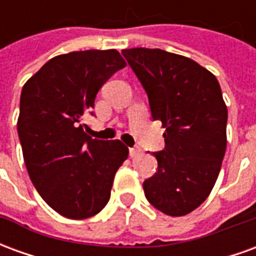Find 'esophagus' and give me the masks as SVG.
<instances>
[{
  "label": "esophagus",
  "instance_id": "obj_1",
  "mask_svg": "<svg viewBox=\"0 0 256 256\" xmlns=\"http://www.w3.org/2000/svg\"><path fill=\"white\" fill-rule=\"evenodd\" d=\"M128 154H130V158H136V156L141 155V150L140 148H130Z\"/></svg>",
  "mask_w": 256,
  "mask_h": 256
}]
</instances>
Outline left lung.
I'll return each mask as SVG.
<instances>
[{"label":"left lung","instance_id":"8db88e82","mask_svg":"<svg viewBox=\"0 0 256 256\" xmlns=\"http://www.w3.org/2000/svg\"><path fill=\"white\" fill-rule=\"evenodd\" d=\"M122 54L148 94L154 120L166 128L164 150L154 152L158 172L145 180L155 208L182 216L212 190L226 150L228 108L208 70L181 54L133 48Z\"/></svg>","mask_w":256,"mask_h":256}]
</instances>
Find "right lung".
I'll use <instances>...</instances> for the list:
<instances>
[{
  "label": "right lung",
  "mask_w": 256,
  "mask_h": 256,
  "mask_svg": "<svg viewBox=\"0 0 256 256\" xmlns=\"http://www.w3.org/2000/svg\"><path fill=\"white\" fill-rule=\"evenodd\" d=\"M123 67L115 49L71 52L50 58L23 86L18 134L26 167L42 198L66 218L98 214L128 159L122 141L92 138L82 124L97 92Z\"/></svg>",
  "instance_id": "right-lung-1"
}]
</instances>
